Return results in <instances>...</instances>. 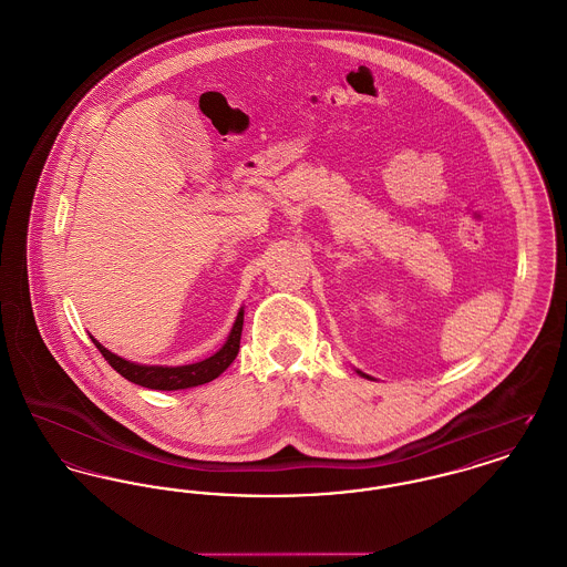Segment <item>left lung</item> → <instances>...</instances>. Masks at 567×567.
Wrapping results in <instances>:
<instances>
[{
  "label": "left lung",
  "mask_w": 567,
  "mask_h": 567,
  "mask_svg": "<svg viewBox=\"0 0 567 567\" xmlns=\"http://www.w3.org/2000/svg\"><path fill=\"white\" fill-rule=\"evenodd\" d=\"M358 373H360V375H362V378H369V375H367V373H362V371H358Z\"/></svg>",
  "instance_id": "1"
}]
</instances>
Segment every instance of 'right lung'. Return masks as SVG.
Instances as JSON below:
<instances>
[{
  "label": "right lung",
  "instance_id": "right-lung-1",
  "mask_svg": "<svg viewBox=\"0 0 567 567\" xmlns=\"http://www.w3.org/2000/svg\"><path fill=\"white\" fill-rule=\"evenodd\" d=\"M241 328H244V308H239L237 319L233 323V330L226 339V343L209 358L194 362V364H183V367H162V364H137L125 360L110 349L103 348L94 337L92 343L103 353V358L110 362V367L121 373L125 380H130L137 386L153 389V391H183L192 386L207 384L221 375L230 362L237 358L239 351V341H241Z\"/></svg>",
  "mask_w": 567,
  "mask_h": 567
}]
</instances>
